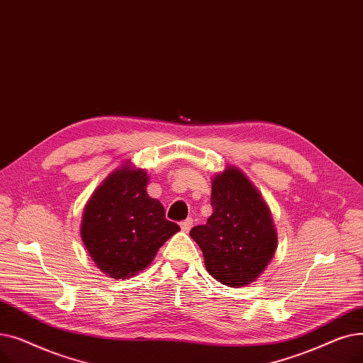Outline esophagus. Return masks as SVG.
Returning a JSON list of instances; mask_svg holds the SVG:
<instances>
[{
  "instance_id": "obj_1",
  "label": "esophagus",
  "mask_w": 363,
  "mask_h": 363,
  "mask_svg": "<svg viewBox=\"0 0 363 363\" xmlns=\"http://www.w3.org/2000/svg\"><path fill=\"white\" fill-rule=\"evenodd\" d=\"M192 226H194V220H192V218H187V220H184V221L180 223L182 230L186 232V233L192 229Z\"/></svg>"
}]
</instances>
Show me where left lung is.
I'll return each instance as SVG.
<instances>
[{
    "instance_id": "left-lung-1",
    "label": "left lung",
    "mask_w": 363,
    "mask_h": 363,
    "mask_svg": "<svg viewBox=\"0 0 363 363\" xmlns=\"http://www.w3.org/2000/svg\"><path fill=\"white\" fill-rule=\"evenodd\" d=\"M213 214L191 236L203 254L206 270L230 288L252 284L278 248L269 205L242 171L228 165L211 180Z\"/></svg>"
}]
</instances>
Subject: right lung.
Instances as JSON below:
<instances>
[{"label": "right lung", "instance_id": "obj_1", "mask_svg": "<svg viewBox=\"0 0 363 363\" xmlns=\"http://www.w3.org/2000/svg\"><path fill=\"white\" fill-rule=\"evenodd\" d=\"M149 176L124 162L100 183L85 203L81 239L96 266L113 279L145 270L158 250L180 230L164 206L147 195Z\"/></svg>", "mask_w": 363, "mask_h": 363}]
</instances>
